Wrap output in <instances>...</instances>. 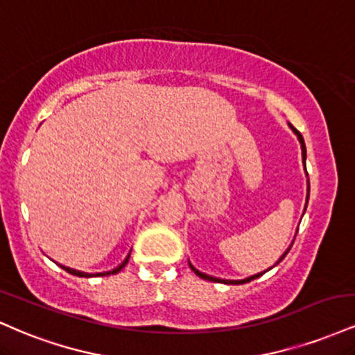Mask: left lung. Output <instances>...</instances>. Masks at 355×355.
Listing matches in <instances>:
<instances>
[{"mask_svg":"<svg viewBox=\"0 0 355 355\" xmlns=\"http://www.w3.org/2000/svg\"><path fill=\"white\" fill-rule=\"evenodd\" d=\"M291 129L294 130V134L297 135V139H300V142H301V148H302V162H304V165H306V145H304V139H302V135H301V132H300V130H297V129H294L293 125H291ZM307 198H309V189H307ZM306 205H307V202H306ZM288 251H289V250H288ZM288 251H286V253H284L283 256H281V259H279V261H283V259H284V256L288 254ZM279 261H277V263H279ZM277 263H276V264H277ZM191 270L195 271V275H196V276H200V277H202V279L215 281V283H220V281H221V283H230V284H245V283H250L251 279H256V277H259V276L263 275V272H261V275H254V276L248 277V279H243V281H223V279H216V277H211V276H207V275H203V272L196 271L193 266H191Z\"/></svg>","mask_w":355,"mask_h":355,"instance_id":"8db88e82","label":"left lung"}]
</instances>
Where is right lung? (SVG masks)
I'll return each mask as SVG.
<instances>
[{
    "mask_svg": "<svg viewBox=\"0 0 355 355\" xmlns=\"http://www.w3.org/2000/svg\"><path fill=\"white\" fill-rule=\"evenodd\" d=\"M129 258H130V254L127 256V258H125V261H123V263L121 264V266H117V268H115V270H112V271H107V272H101V275H96V276H109V275H117V272L121 271L122 268L125 266L127 263H129ZM61 268H62V270H66L67 272H69V275H74V276H80V277H84V276H87V277H89V276H92V275H85V272H80V271L71 270V268H66V266H61Z\"/></svg>",
    "mask_w": 355,
    "mask_h": 355,
    "instance_id": "add662e5",
    "label": "right lung"
}]
</instances>
